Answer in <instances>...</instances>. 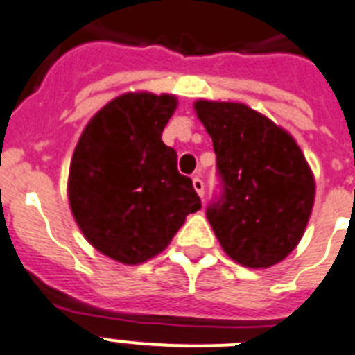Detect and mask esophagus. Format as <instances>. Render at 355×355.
<instances>
[{
	"instance_id": "1",
	"label": "esophagus",
	"mask_w": 355,
	"mask_h": 355,
	"mask_svg": "<svg viewBox=\"0 0 355 355\" xmlns=\"http://www.w3.org/2000/svg\"><path fill=\"white\" fill-rule=\"evenodd\" d=\"M193 187L198 193V197H204V182L200 177H193Z\"/></svg>"
}]
</instances>
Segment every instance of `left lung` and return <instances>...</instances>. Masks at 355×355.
Here are the masks:
<instances>
[{
  "instance_id": "obj_1",
  "label": "left lung",
  "mask_w": 355,
  "mask_h": 355,
  "mask_svg": "<svg viewBox=\"0 0 355 355\" xmlns=\"http://www.w3.org/2000/svg\"><path fill=\"white\" fill-rule=\"evenodd\" d=\"M213 140L223 197L207 220L230 259L270 268L286 259L304 235L315 180L295 138L270 118L237 102H195Z\"/></svg>"
}]
</instances>
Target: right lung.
<instances>
[{
  "instance_id": "1",
  "label": "right lung",
  "mask_w": 355,
  "mask_h": 355,
  "mask_svg": "<svg viewBox=\"0 0 355 355\" xmlns=\"http://www.w3.org/2000/svg\"><path fill=\"white\" fill-rule=\"evenodd\" d=\"M177 103L173 94H120L89 120L74 148L67 182L74 220L93 248L122 264L164 252L200 209L177 151L162 142Z\"/></svg>"
}]
</instances>
